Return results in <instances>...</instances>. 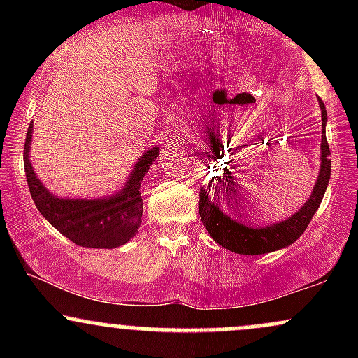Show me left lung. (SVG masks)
Returning <instances> with one entry per match:
<instances>
[{"label":"left lung","instance_id":"obj_1","mask_svg":"<svg viewBox=\"0 0 358 358\" xmlns=\"http://www.w3.org/2000/svg\"><path fill=\"white\" fill-rule=\"evenodd\" d=\"M320 109H322V163L316 176V183L311 192L310 199L296 213L287 219L276 222V224L264 225V227H252V225L242 224V220L232 219L227 213V207L236 202L241 195V178H237L232 171L224 168V175L213 176L207 187L200 188V217L212 239L224 249L232 250L236 254L244 256H257V254H268L273 250L287 248L294 241L299 239L306 231L308 224L313 219L315 212L322 203L328 182H330L331 159L330 148L327 143V109L323 101L318 97ZM203 158L215 159L220 156V148L217 146L215 139L210 136V150L202 151ZM210 168V166H208Z\"/></svg>","mask_w":358,"mask_h":358}]
</instances>
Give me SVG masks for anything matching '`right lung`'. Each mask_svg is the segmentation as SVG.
<instances>
[{
  "instance_id": "1",
  "label": "right lung",
  "mask_w": 358,
  "mask_h": 358,
  "mask_svg": "<svg viewBox=\"0 0 358 358\" xmlns=\"http://www.w3.org/2000/svg\"><path fill=\"white\" fill-rule=\"evenodd\" d=\"M34 124L24 141L23 162L28 188L38 212L62 236L73 244L90 249H116L136 236L143 215L141 182L158 158L159 148H148L131 170L124 187L101 199H62L40 182L30 163Z\"/></svg>"
}]
</instances>
